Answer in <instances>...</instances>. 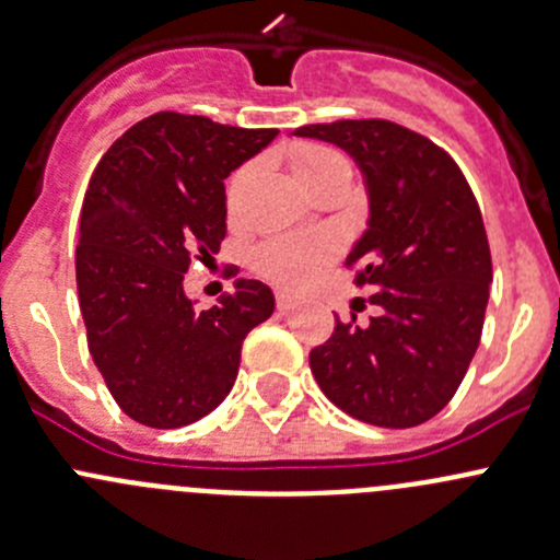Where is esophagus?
I'll list each match as a JSON object with an SVG mask.
<instances>
[{
    "instance_id": "1",
    "label": "esophagus",
    "mask_w": 560,
    "mask_h": 560,
    "mask_svg": "<svg viewBox=\"0 0 560 560\" xmlns=\"http://www.w3.org/2000/svg\"><path fill=\"white\" fill-rule=\"evenodd\" d=\"M276 306H279V312H290V308L298 306V298L287 295V292H276Z\"/></svg>"
}]
</instances>
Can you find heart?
Returning <instances> with one entry per match:
<instances>
[{"label":"heart","instance_id":"obj_1","mask_svg":"<svg viewBox=\"0 0 560 560\" xmlns=\"http://www.w3.org/2000/svg\"><path fill=\"white\" fill-rule=\"evenodd\" d=\"M290 165L295 178L301 180L306 189L319 184V180L330 178L336 173H349L347 156L338 154L336 149L322 143H298L290 151ZM248 167L238 171L230 180L228 202L235 206L241 195V186L246 184ZM336 238L332 235H287V238H273L262 244L254 252V268L265 276V279L276 281L290 290H301L308 281L319 276V270L336 257Z\"/></svg>","mask_w":560,"mask_h":560}]
</instances>
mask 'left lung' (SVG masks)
<instances>
[{"mask_svg": "<svg viewBox=\"0 0 560 560\" xmlns=\"http://www.w3.org/2000/svg\"><path fill=\"white\" fill-rule=\"evenodd\" d=\"M292 135L338 145L363 173L369 228L343 265L380 308L312 349L316 385L354 420L420 425L450 404L482 336L493 265L471 186L447 151L385 118Z\"/></svg>", "mask_w": 560, "mask_h": 560, "instance_id": "obj_1", "label": "left lung"}]
</instances>
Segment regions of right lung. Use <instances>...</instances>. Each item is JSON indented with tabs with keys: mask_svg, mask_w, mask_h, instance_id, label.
Wrapping results in <instances>:
<instances>
[{
	"mask_svg": "<svg viewBox=\"0 0 560 560\" xmlns=\"http://www.w3.org/2000/svg\"><path fill=\"white\" fill-rule=\"evenodd\" d=\"M276 135L154 113L105 151L89 180L78 301L89 352L135 422L180 428L217 409L235 385L248 330L273 314V292L254 279L197 312L184 273L228 233L224 178Z\"/></svg>",
	"mask_w": 560,
	"mask_h": 560,
	"instance_id": "1",
	"label": "right lung"
}]
</instances>
